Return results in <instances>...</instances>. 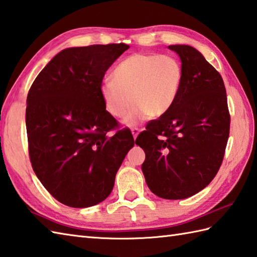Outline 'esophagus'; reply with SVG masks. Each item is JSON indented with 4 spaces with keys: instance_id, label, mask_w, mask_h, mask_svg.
Returning <instances> with one entry per match:
<instances>
[{
    "instance_id": "34e87169",
    "label": "esophagus",
    "mask_w": 257,
    "mask_h": 257,
    "mask_svg": "<svg viewBox=\"0 0 257 257\" xmlns=\"http://www.w3.org/2000/svg\"><path fill=\"white\" fill-rule=\"evenodd\" d=\"M132 133H133L134 138L136 139V138H137V136L139 135V133H140V129H139L138 127H135V128H133V129H132Z\"/></svg>"
}]
</instances>
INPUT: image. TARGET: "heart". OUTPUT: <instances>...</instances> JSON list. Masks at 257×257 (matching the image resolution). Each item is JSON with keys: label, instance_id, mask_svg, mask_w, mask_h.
Segmentation results:
<instances>
[{"label": "heart", "instance_id": "b5f03b06", "mask_svg": "<svg viewBox=\"0 0 257 257\" xmlns=\"http://www.w3.org/2000/svg\"><path fill=\"white\" fill-rule=\"evenodd\" d=\"M113 79H103L100 95L107 111L116 118H125L128 125L165 114L176 101L181 88L183 70L171 55L137 53L114 68Z\"/></svg>", "mask_w": 257, "mask_h": 257}]
</instances>
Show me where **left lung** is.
Here are the masks:
<instances>
[{"label": "left lung", "mask_w": 257, "mask_h": 257, "mask_svg": "<svg viewBox=\"0 0 257 257\" xmlns=\"http://www.w3.org/2000/svg\"><path fill=\"white\" fill-rule=\"evenodd\" d=\"M169 48L181 58V88L172 107L147 123L136 144L145 150L149 189L162 199L180 200L200 192L216 176L231 117L220 73L192 46Z\"/></svg>", "instance_id": "obj_1"}]
</instances>
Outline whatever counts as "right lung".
<instances>
[{
  "label": "right lung",
  "instance_id": "right-lung-1",
  "mask_svg": "<svg viewBox=\"0 0 257 257\" xmlns=\"http://www.w3.org/2000/svg\"><path fill=\"white\" fill-rule=\"evenodd\" d=\"M129 45H89L59 52L27 94L29 155L37 178L54 198L72 207L100 203L110 194L125 155L129 129L106 110L100 85ZM115 130L112 136L106 134Z\"/></svg>",
  "mask_w": 257,
  "mask_h": 257
}]
</instances>
